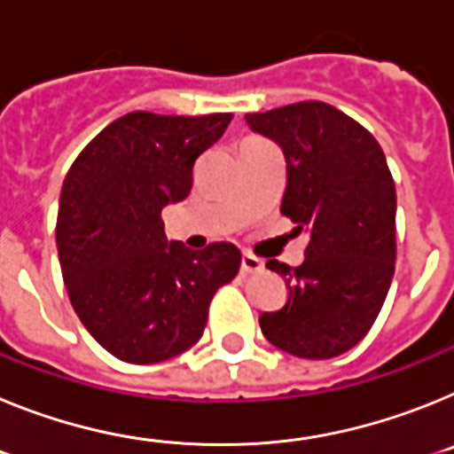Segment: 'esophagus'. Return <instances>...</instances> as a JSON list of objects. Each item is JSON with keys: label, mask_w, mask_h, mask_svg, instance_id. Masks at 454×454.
I'll return each mask as SVG.
<instances>
[{"label": "esophagus", "mask_w": 454, "mask_h": 454, "mask_svg": "<svg viewBox=\"0 0 454 454\" xmlns=\"http://www.w3.org/2000/svg\"><path fill=\"white\" fill-rule=\"evenodd\" d=\"M239 267H242L244 274H258V271H262V260L251 254H244Z\"/></svg>", "instance_id": "obj_1"}]
</instances>
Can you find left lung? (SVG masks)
I'll return each mask as SVG.
<instances>
[{
  "mask_svg": "<svg viewBox=\"0 0 454 454\" xmlns=\"http://www.w3.org/2000/svg\"><path fill=\"white\" fill-rule=\"evenodd\" d=\"M247 123L281 145V212L310 238L299 267L267 260L286 278L287 301L260 315V329L293 356H340L374 325L395 271V183L384 151L326 102L247 114Z\"/></svg>",
  "mask_w": 454,
  "mask_h": 454,
  "instance_id": "8db88e82",
  "label": "left lung"
}]
</instances>
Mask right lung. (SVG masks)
Returning <instances> with one entry per match:
<instances>
[{"label": "right lung", "instance_id": "1", "mask_svg": "<svg viewBox=\"0 0 454 454\" xmlns=\"http://www.w3.org/2000/svg\"><path fill=\"white\" fill-rule=\"evenodd\" d=\"M232 114L132 112L86 145L63 180L57 249L74 313L109 354L137 365L178 356L203 336L215 293L242 254L168 242L161 210L192 192L194 164Z\"/></svg>", "mask_w": 454, "mask_h": 454}]
</instances>
